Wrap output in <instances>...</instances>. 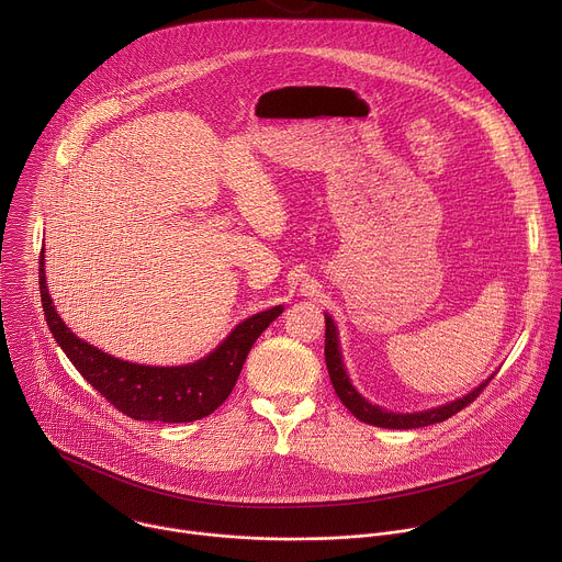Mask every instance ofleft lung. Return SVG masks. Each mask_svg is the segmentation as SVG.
Here are the masks:
<instances>
[{"mask_svg": "<svg viewBox=\"0 0 562 562\" xmlns=\"http://www.w3.org/2000/svg\"><path fill=\"white\" fill-rule=\"evenodd\" d=\"M327 319V334H325V360H327V369H329V378H331V384L338 393V397L342 400V405L362 423L367 425H373V427H384V429H420V427H429V425H436V423H442L451 416H456L458 412H462L467 405H471L473 400L483 393V389L490 384V380L494 378H487L483 384L475 386L473 391H469L467 395L453 400V403L449 405H442V407H436V409H429V412H418V414H393V412H384L375 405H371L369 400H364L356 389L353 384L349 382V375L345 371V364H342V356H340V345H338V329L334 325V319L329 315H325Z\"/></svg>", "mask_w": 562, "mask_h": 562, "instance_id": "1", "label": "left lung"}]
</instances>
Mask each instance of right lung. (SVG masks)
<instances>
[{
    "instance_id": "add662e5",
    "label": "right lung",
    "mask_w": 562,
    "mask_h": 562,
    "mask_svg": "<svg viewBox=\"0 0 562 562\" xmlns=\"http://www.w3.org/2000/svg\"><path fill=\"white\" fill-rule=\"evenodd\" d=\"M40 293L48 329L75 369L117 412L148 423H193L213 414L233 391L254 342L282 313V306H273L247 317L213 353L193 364L146 367L95 349L64 325L48 295L44 249L40 254Z\"/></svg>"
}]
</instances>
